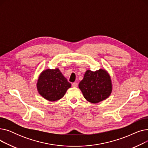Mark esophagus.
Masks as SVG:
<instances>
[{"instance_id": "34e87169", "label": "esophagus", "mask_w": 148, "mask_h": 148, "mask_svg": "<svg viewBox=\"0 0 148 148\" xmlns=\"http://www.w3.org/2000/svg\"><path fill=\"white\" fill-rule=\"evenodd\" d=\"M72 86L74 87V88H77V86H78V83H77V82H74L72 84Z\"/></svg>"}]
</instances>
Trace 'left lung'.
Returning a JSON list of instances; mask_svg holds the SVG:
<instances>
[{"mask_svg": "<svg viewBox=\"0 0 148 148\" xmlns=\"http://www.w3.org/2000/svg\"><path fill=\"white\" fill-rule=\"evenodd\" d=\"M79 88L84 98L94 104L107 98L112 90L110 77L102 69L96 71L87 70Z\"/></svg>", "mask_w": 148, "mask_h": 148, "instance_id": "left-lung-1", "label": "left lung"}]
</instances>
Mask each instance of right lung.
<instances>
[{
  "instance_id": "obj_1",
  "label": "right lung",
  "mask_w": 148,
  "mask_h": 148,
  "mask_svg": "<svg viewBox=\"0 0 148 148\" xmlns=\"http://www.w3.org/2000/svg\"><path fill=\"white\" fill-rule=\"evenodd\" d=\"M71 86L58 68L46 69L39 77L37 89L39 94L50 101H55L63 97Z\"/></svg>"
}]
</instances>
